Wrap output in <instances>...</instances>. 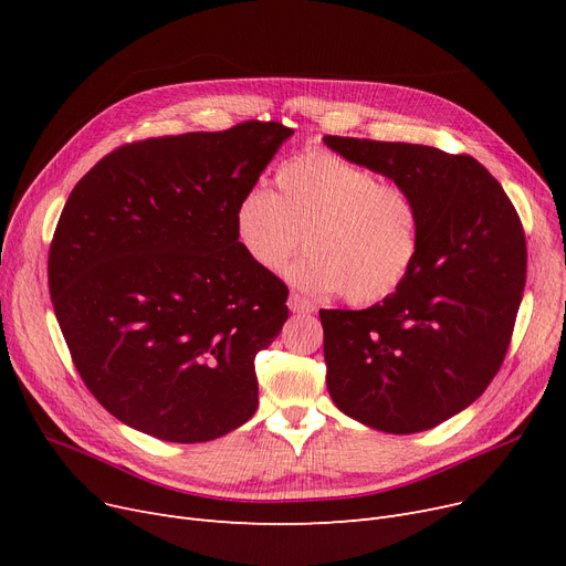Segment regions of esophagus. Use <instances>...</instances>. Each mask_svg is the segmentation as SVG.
<instances>
[{
  "label": "esophagus",
  "mask_w": 566,
  "mask_h": 566,
  "mask_svg": "<svg viewBox=\"0 0 566 566\" xmlns=\"http://www.w3.org/2000/svg\"><path fill=\"white\" fill-rule=\"evenodd\" d=\"M289 310L295 312V314H314L316 312L314 303L307 301L305 295H301V293H291L289 295Z\"/></svg>",
  "instance_id": "34e87169"
}]
</instances>
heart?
<instances>
[{
    "label": "heart",
    "instance_id": "heart-1",
    "mask_svg": "<svg viewBox=\"0 0 566 566\" xmlns=\"http://www.w3.org/2000/svg\"><path fill=\"white\" fill-rule=\"evenodd\" d=\"M275 184L248 188L233 211L235 243L263 271H280L303 235L310 254L289 275L307 293L371 305L415 271L422 211L406 186L323 148L284 160Z\"/></svg>",
    "mask_w": 566,
    "mask_h": 566
}]
</instances>
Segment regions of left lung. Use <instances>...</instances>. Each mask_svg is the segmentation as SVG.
<instances>
[{"instance_id": "obj_1", "label": "left lung", "mask_w": 566, "mask_h": 566, "mask_svg": "<svg viewBox=\"0 0 566 566\" xmlns=\"http://www.w3.org/2000/svg\"><path fill=\"white\" fill-rule=\"evenodd\" d=\"M323 142L406 186L422 211V254L397 293L360 312H318L328 392L371 429L427 431L480 399L507 355L527 265L518 213L472 156L337 135Z\"/></svg>"}]
</instances>
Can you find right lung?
Segmentation results:
<instances>
[{"label":"right lung","instance_id":"right-lung-1","mask_svg":"<svg viewBox=\"0 0 566 566\" xmlns=\"http://www.w3.org/2000/svg\"><path fill=\"white\" fill-rule=\"evenodd\" d=\"M291 133L245 122L124 144L73 188L48 284L75 369L116 420L206 442L254 415V358L289 291L238 248L233 211Z\"/></svg>","mask_w":566,"mask_h":566}]
</instances>
